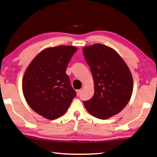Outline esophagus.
Masks as SVG:
<instances>
[{
  "label": "esophagus",
  "mask_w": 157,
  "mask_h": 157,
  "mask_svg": "<svg viewBox=\"0 0 157 157\" xmlns=\"http://www.w3.org/2000/svg\"><path fill=\"white\" fill-rule=\"evenodd\" d=\"M76 94H77V95H78L80 94V93H81V89H78V90H76Z\"/></svg>",
  "instance_id": "1"
}]
</instances>
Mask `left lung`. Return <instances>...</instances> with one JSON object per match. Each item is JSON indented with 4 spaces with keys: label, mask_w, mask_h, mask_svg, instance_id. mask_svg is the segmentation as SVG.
<instances>
[{
    "label": "left lung",
    "mask_w": 157,
    "mask_h": 157,
    "mask_svg": "<svg viewBox=\"0 0 157 157\" xmlns=\"http://www.w3.org/2000/svg\"><path fill=\"white\" fill-rule=\"evenodd\" d=\"M94 81V95L84 101L93 116L107 119L126 106L133 92V78L128 66L117 52L102 44L82 49Z\"/></svg>",
    "instance_id": "obj_1"
}]
</instances>
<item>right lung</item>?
Listing matches in <instances>:
<instances>
[{
	"mask_svg": "<svg viewBox=\"0 0 157 157\" xmlns=\"http://www.w3.org/2000/svg\"><path fill=\"white\" fill-rule=\"evenodd\" d=\"M76 50L74 46L47 48L34 57L24 73L22 90L25 100L47 119L62 116L76 97L66 70Z\"/></svg>",
	"mask_w": 157,
	"mask_h": 157,
	"instance_id": "add662e5",
	"label": "right lung"
}]
</instances>
